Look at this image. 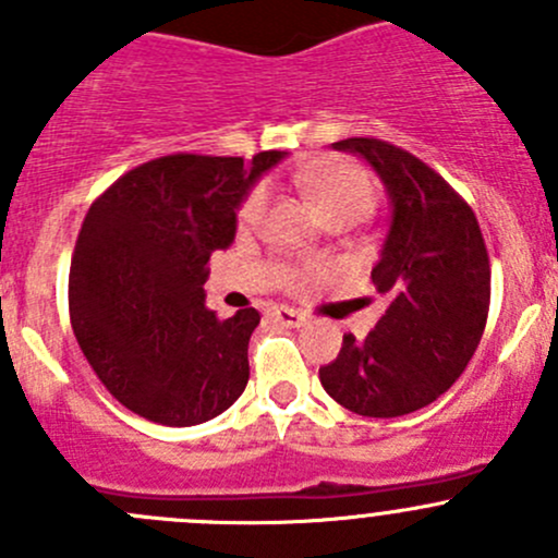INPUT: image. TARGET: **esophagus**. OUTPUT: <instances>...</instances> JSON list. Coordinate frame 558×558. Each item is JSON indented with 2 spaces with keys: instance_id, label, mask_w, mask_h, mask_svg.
I'll return each instance as SVG.
<instances>
[{
  "instance_id": "esophagus-1",
  "label": "esophagus",
  "mask_w": 558,
  "mask_h": 558,
  "mask_svg": "<svg viewBox=\"0 0 558 558\" xmlns=\"http://www.w3.org/2000/svg\"><path fill=\"white\" fill-rule=\"evenodd\" d=\"M272 315H275V320H280V324H283V326H291V329H294V326L305 324V313L291 311V307H283V305L275 307Z\"/></svg>"
}]
</instances>
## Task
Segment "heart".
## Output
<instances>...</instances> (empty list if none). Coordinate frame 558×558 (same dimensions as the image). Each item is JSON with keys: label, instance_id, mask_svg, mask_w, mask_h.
Wrapping results in <instances>:
<instances>
[{"label": "heart", "instance_id": "1", "mask_svg": "<svg viewBox=\"0 0 558 558\" xmlns=\"http://www.w3.org/2000/svg\"><path fill=\"white\" fill-rule=\"evenodd\" d=\"M300 185L320 218L340 216V213H353V216H367L375 202V185L362 167L353 165H318L311 170L300 172ZM269 191L256 185L245 202L240 205V227H256L267 210Z\"/></svg>", "mask_w": 558, "mask_h": 558}]
</instances>
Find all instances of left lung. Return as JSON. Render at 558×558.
I'll return each mask as SVG.
<instances>
[{"label":"left lung","instance_id":"obj_1","mask_svg":"<svg viewBox=\"0 0 558 558\" xmlns=\"http://www.w3.org/2000/svg\"><path fill=\"white\" fill-rule=\"evenodd\" d=\"M331 148L378 172L391 223L373 267L386 313L367 337H342L318 378L351 413L397 418L435 402L470 364L492 300L486 243L472 207L413 154L375 137Z\"/></svg>","mask_w":558,"mask_h":558}]
</instances>
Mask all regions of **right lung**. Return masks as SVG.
Listing matches in <instances>:
<instances>
[{
  "label": "right lung",
  "instance_id": "obj_1",
  "mask_svg": "<svg viewBox=\"0 0 558 558\" xmlns=\"http://www.w3.org/2000/svg\"><path fill=\"white\" fill-rule=\"evenodd\" d=\"M283 159L174 154L118 178L88 207L70 267V320L107 391L143 418L194 426L245 391L253 307H205L207 262L227 251L238 210Z\"/></svg>",
  "mask_w": 558,
  "mask_h": 558
}]
</instances>
